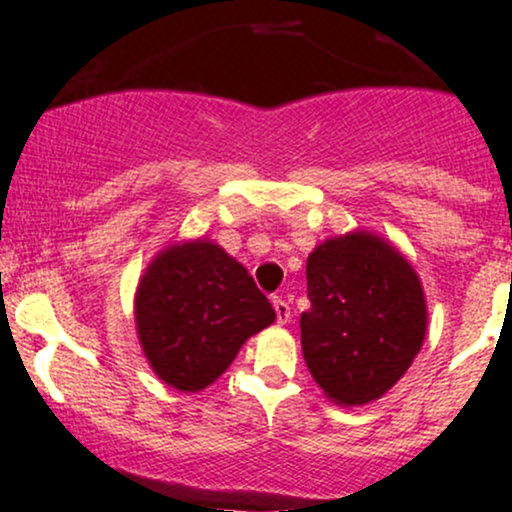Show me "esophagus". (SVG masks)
I'll return each mask as SVG.
<instances>
[{
    "label": "esophagus",
    "instance_id": "1",
    "mask_svg": "<svg viewBox=\"0 0 512 512\" xmlns=\"http://www.w3.org/2000/svg\"><path fill=\"white\" fill-rule=\"evenodd\" d=\"M273 309L275 317H278V324H287V321H290V304H287L283 297H273Z\"/></svg>",
    "mask_w": 512,
    "mask_h": 512
}]
</instances>
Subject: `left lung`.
<instances>
[{
  "instance_id": "obj_1",
  "label": "left lung",
  "mask_w": 512,
  "mask_h": 512,
  "mask_svg": "<svg viewBox=\"0 0 512 512\" xmlns=\"http://www.w3.org/2000/svg\"><path fill=\"white\" fill-rule=\"evenodd\" d=\"M307 295L302 353L326 399H382L426 341V292L406 256L367 229L331 237L307 258Z\"/></svg>"
}]
</instances>
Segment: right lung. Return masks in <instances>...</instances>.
Segmentation results:
<instances>
[{"label": "right lung", "instance_id": "right-lung-1", "mask_svg": "<svg viewBox=\"0 0 512 512\" xmlns=\"http://www.w3.org/2000/svg\"><path fill=\"white\" fill-rule=\"evenodd\" d=\"M275 321L249 271L212 239L164 246L140 275L135 329L149 367L179 392L210 387Z\"/></svg>", "mask_w": 512, "mask_h": 512}]
</instances>
